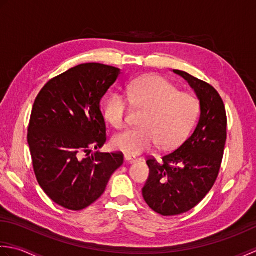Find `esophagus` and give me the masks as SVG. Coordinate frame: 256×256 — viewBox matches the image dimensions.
I'll list each match as a JSON object with an SVG mask.
<instances>
[{
	"mask_svg": "<svg viewBox=\"0 0 256 256\" xmlns=\"http://www.w3.org/2000/svg\"><path fill=\"white\" fill-rule=\"evenodd\" d=\"M137 161V159L136 158H132V156H128V154H124V162L126 164H134Z\"/></svg>",
	"mask_w": 256,
	"mask_h": 256,
	"instance_id": "1",
	"label": "esophagus"
}]
</instances>
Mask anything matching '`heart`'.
<instances>
[{
	"label": "heart",
	"instance_id": "obj_1",
	"mask_svg": "<svg viewBox=\"0 0 256 256\" xmlns=\"http://www.w3.org/2000/svg\"><path fill=\"white\" fill-rule=\"evenodd\" d=\"M129 100L137 108L147 110L139 129H127L114 134L112 146L128 156H139L159 144L170 150L184 142L196 122L199 105L196 99L178 90L164 77L144 76L127 86ZM129 102L122 94H112L104 106V118L114 128L126 124Z\"/></svg>",
	"mask_w": 256,
	"mask_h": 256
}]
</instances>
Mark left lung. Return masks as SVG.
<instances>
[{
	"label": "left lung",
	"instance_id": "1",
	"mask_svg": "<svg viewBox=\"0 0 256 256\" xmlns=\"http://www.w3.org/2000/svg\"><path fill=\"white\" fill-rule=\"evenodd\" d=\"M188 82L200 102V117L186 142L158 162L149 158V178L142 188L147 204L161 216H178L194 208L218 178L226 142L222 98L208 82L174 70Z\"/></svg>",
	"mask_w": 256,
	"mask_h": 256
}]
</instances>
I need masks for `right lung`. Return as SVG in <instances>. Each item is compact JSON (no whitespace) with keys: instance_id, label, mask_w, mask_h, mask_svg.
<instances>
[{"instance_id":"1","label":"right lung","mask_w":256,"mask_h":256,"mask_svg":"<svg viewBox=\"0 0 256 256\" xmlns=\"http://www.w3.org/2000/svg\"><path fill=\"white\" fill-rule=\"evenodd\" d=\"M119 75L116 67L80 64L50 80L34 102L28 142L36 179L68 210H82L99 199L124 164L122 154L99 151L106 142L100 102ZM92 148L98 152L90 156Z\"/></svg>"}]
</instances>
